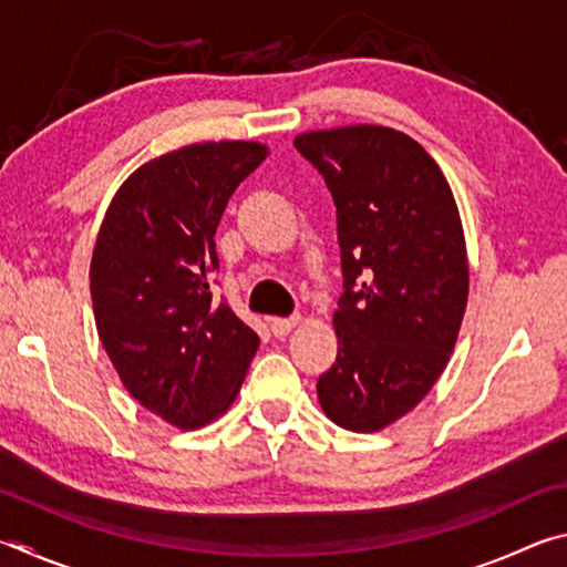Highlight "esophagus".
Wrapping results in <instances>:
<instances>
[{"label": "esophagus", "mask_w": 567, "mask_h": 567, "mask_svg": "<svg viewBox=\"0 0 567 567\" xmlns=\"http://www.w3.org/2000/svg\"><path fill=\"white\" fill-rule=\"evenodd\" d=\"M297 322H300V315H290V318H270V330L275 332V338H282V334L290 332Z\"/></svg>", "instance_id": "1"}]
</instances>
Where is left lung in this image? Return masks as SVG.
I'll use <instances>...</instances> for the list:
<instances>
[{"label": "left lung", "mask_w": 567, "mask_h": 567, "mask_svg": "<svg viewBox=\"0 0 567 567\" xmlns=\"http://www.w3.org/2000/svg\"><path fill=\"white\" fill-rule=\"evenodd\" d=\"M295 147L338 207V360L318 398L340 427L375 433L427 395L455 348L467 305L457 205L437 162L398 130L305 132Z\"/></svg>", "instance_id": "obj_1"}]
</instances>
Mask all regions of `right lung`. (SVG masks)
Masks as SVG:
<instances>
[{"label":"right lung","mask_w":567,"mask_h":567,"mask_svg":"<svg viewBox=\"0 0 567 567\" xmlns=\"http://www.w3.org/2000/svg\"><path fill=\"white\" fill-rule=\"evenodd\" d=\"M267 147L205 142L132 172L100 227L90 267L94 322L130 395L182 430L233 405L260 338L215 300V233Z\"/></svg>","instance_id":"right-lung-1"}]
</instances>
